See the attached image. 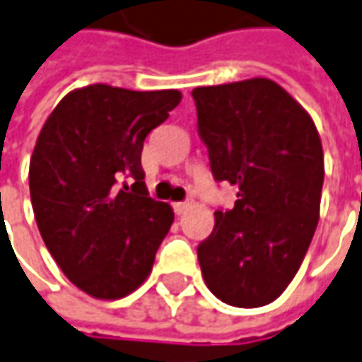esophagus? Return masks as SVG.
Returning a JSON list of instances; mask_svg holds the SVG:
<instances>
[{"label":"esophagus","instance_id":"34e87169","mask_svg":"<svg viewBox=\"0 0 362 362\" xmlns=\"http://www.w3.org/2000/svg\"><path fill=\"white\" fill-rule=\"evenodd\" d=\"M189 207V201H181V203H173V211H175L177 215H183Z\"/></svg>","mask_w":362,"mask_h":362}]
</instances>
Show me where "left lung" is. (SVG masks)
I'll return each instance as SVG.
<instances>
[{
  "label": "left lung",
  "instance_id": "obj_1",
  "mask_svg": "<svg viewBox=\"0 0 362 362\" xmlns=\"http://www.w3.org/2000/svg\"><path fill=\"white\" fill-rule=\"evenodd\" d=\"M197 127L215 181L237 187L231 211L199 243L201 273L227 305L255 309L297 275L319 223L325 161L311 115L275 81L195 87Z\"/></svg>",
  "mask_w": 362,
  "mask_h": 362
}]
</instances>
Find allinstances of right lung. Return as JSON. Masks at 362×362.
<instances>
[{
    "label": "right lung",
    "instance_id": "right-lung-1",
    "mask_svg": "<svg viewBox=\"0 0 362 362\" xmlns=\"http://www.w3.org/2000/svg\"><path fill=\"white\" fill-rule=\"evenodd\" d=\"M179 101L177 89L87 85L63 97L41 127L29 161L37 229L89 297H127L151 273L173 209L147 193L143 141Z\"/></svg>",
    "mask_w": 362,
    "mask_h": 362
}]
</instances>
